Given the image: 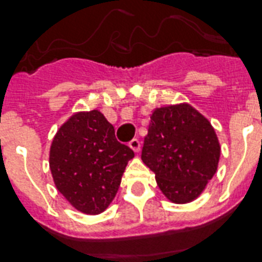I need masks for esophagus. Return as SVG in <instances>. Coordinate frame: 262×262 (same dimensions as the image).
Returning a JSON list of instances; mask_svg holds the SVG:
<instances>
[{
	"label": "esophagus",
	"instance_id": "34e87169",
	"mask_svg": "<svg viewBox=\"0 0 262 262\" xmlns=\"http://www.w3.org/2000/svg\"><path fill=\"white\" fill-rule=\"evenodd\" d=\"M129 146H130L132 150L136 151V153H138V151H140V148H141V142L138 141L137 138H133V140L129 142Z\"/></svg>",
	"mask_w": 262,
	"mask_h": 262
}]
</instances>
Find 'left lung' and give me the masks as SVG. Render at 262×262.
<instances>
[{
  "instance_id": "1",
  "label": "left lung",
  "mask_w": 262,
  "mask_h": 262,
  "mask_svg": "<svg viewBox=\"0 0 262 262\" xmlns=\"http://www.w3.org/2000/svg\"><path fill=\"white\" fill-rule=\"evenodd\" d=\"M220 155L214 127L190 104L151 112L141 158L170 202L188 204L199 199L216 174Z\"/></svg>"
}]
</instances>
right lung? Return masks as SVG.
<instances>
[{
    "instance_id": "add662e5",
    "label": "right lung",
    "mask_w": 262,
    "mask_h": 262,
    "mask_svg": "<svg viewBox=\"0 0 262 262\" xmlns=\"http://www.w3.org/2000/svg\"><path fill=\"white\" fill-rule=\"evenodd\" d=\"M135 153L116 140L114 127L97 109L76 112L57 130L49 168L57 190L78 212L96 216L117 194Z\"/></svg>"
}]
</instances>
